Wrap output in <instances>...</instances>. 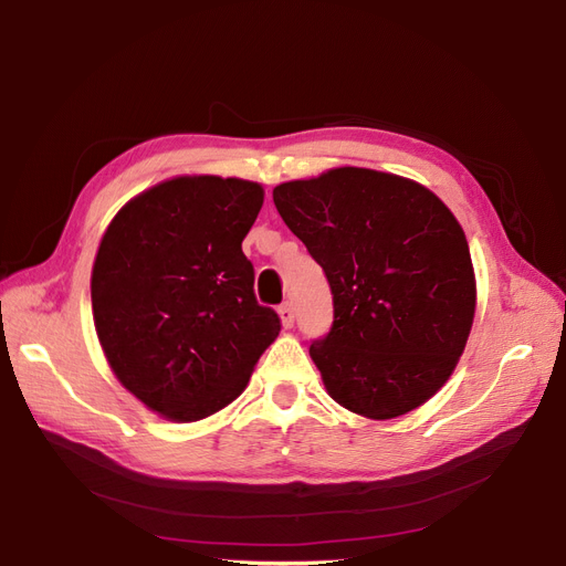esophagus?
Listing matches in <instances>:
<instances>
[{
    "instance_id": "1",
    "label": "esophagus",
    "mask_w": 566,
    "mask_h": 566,
    "mask_svg": "<svg viewBox=\"0 0 566 566\" xmlns=\"http://www.w3.org/2000/svg\"><path fill=\"white\" fill-rule=\"evenodd\" d=\"M279 318H281V325H283V328H293V323H295L293 304H290V302L281 304V306H279Z\"/></svg>"
}]
</instances>
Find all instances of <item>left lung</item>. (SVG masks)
I'll return each mask as SVG.
<instances>
[{"label":"left lung","instance_id":"left-lung-1","mask_svg":"<svg viewBox=\"0 0 566 566\" xmlns=\"http://www.w3.org/2000/svg\"><path fill=\"white\" fill-rule=\"evenodd\" d=\"M273 202L333 290V328L310 347L331 399L370 420L430 401L465 352L476 310L453 212L427 186L368 167L279 184Z\"/></svg>","mask_w":566,"mask_h":566}]
</instances>
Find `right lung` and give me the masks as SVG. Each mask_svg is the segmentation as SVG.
I'll return each instance as SVG.
<instances>
[{"mask_svg":"<svg viewBox=\"0 0 566 566\" xmlns=\"http://www.w3.org/2000/svg\"><path fill=\"white\" fill-rule=\"evenodd\" d=\"M264 205L256 181L181 175L111 219L92 266V314L129 394L172 422H198L245 391L281 321L254 300L243 241Z\"/></svg>","mask_w":566,"mask_h":566,"instance_id":"obj_1","label":"right lung"}]
</instances>
